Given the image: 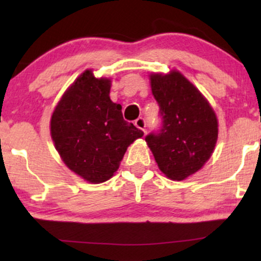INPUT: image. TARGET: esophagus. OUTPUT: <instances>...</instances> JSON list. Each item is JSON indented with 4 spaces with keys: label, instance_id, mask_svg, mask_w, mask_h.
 <instances>
[{
    "label": "esophagus",
    "instance_id": "34e87169",
    "mask_svg": "<svg viewBox=\"0 0 261 261\" xmlns=\"http://www.w3.org/2000/svg\"><path fill=\"white\" fill-rule=\"evenodd\" d=\"M135 125H136L137 128H140V130H142L143 133H146V120H145V118H142V116H141V118L136 119V120H135Z\"/></svg>",
    "mask_w": 261,
    "mask_h": 261
}]
</instances>
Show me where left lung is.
I'll use <instances>...</instances> for the list:
<instances>
[{
	"label": "left lung",
	"mask_w": 261,
	"mask_h": 261,
	"mask_svg": "<svg viewBox=\"0 0 261 261\" xmlns=\"http://www.w3.org/2000/svg\"><path fill=\"white\" fill-rule=\"evenodd\" d=\"M161 126L145 137L158 167L169 179L182 180L205 164L214 152L218 124L202 94L178 71L152 74Z\"/></svg>",
	"instance_id": "obj_1"
}]
</instances>
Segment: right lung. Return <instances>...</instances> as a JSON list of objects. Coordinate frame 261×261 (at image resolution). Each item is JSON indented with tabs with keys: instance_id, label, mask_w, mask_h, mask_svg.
Here are the masks:
<instances>
[{
	"instance_id": "obj_1",
	"label": "right lung",
	"mask_w": 261,
	"mask_h": 261,
	"mask_svg": "<svg viewBox=\"0 0 261 261\" xmlns=\"http://www.w3.org/2000/svg\"><path fill=\"white\" fill-rule=\"evenodd\" d=\"M110 81L87 70L67 89L51 116V137L65 164L87 181L103 182L119 168L127 146L143 136L110 100Z\"/></svg>"
}]
</instances>
